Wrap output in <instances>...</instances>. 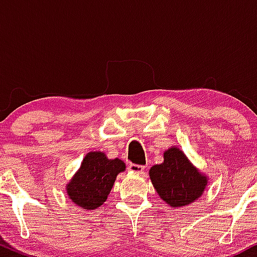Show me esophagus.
Instances as JSON below:
<instances>
[{"mask_svg": "<svg viewBox=\"0 0 257 257\" xmlns=\"http://www.w3.org/2000/svg\"><path fill=\"white\" fill-rule=\"evenodd\" d=\"M128 169L131 170V172H133V173L140 174V175H144V174H145V167H144V166H139V164L131 163L128 166Z\"/></svg>", "mask_w": 257, "mask_h": 257, "instance_id": "1", "label": "esophagus"}]
</instances>
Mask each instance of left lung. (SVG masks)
Instances as JSON below:
<instances>
[{"mask_svg": "<svg viewBox=\"0 0 257 257\" xmlns=\"http://www.w3.org/2000/svg\"><path fill=\"white\" fill-rule=\"evenodd\" d=\"M150 178L159 197L173 208L198 199L206 185L205 176L190 163L178 147H170L164 152V162L150 169Z\"/></svg>", "mask_w": 257, "mask_h": 257, "instance_id": "1", "label": "left lung"}]
</instances>
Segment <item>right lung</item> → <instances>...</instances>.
Listing matches in <instances>:
<instances>
[{
    "mask_svg": "<svg viewBox=\"0 0 257 257\" xmlns=\"http://www.w3.org/2000/svg\"><path fill=\"white\" fill-rule=\"evenodd\" d=\"M124 169L118 158L107 159L102 152H89L67 185V194L78 206L93 210L107 199L117 175Z\"/></svg>",
    "mask_w": 257,
    "mask_h": 257,
    "instance_id": "right-lung-1",
    "label": "right lung"
}]
</instances>
